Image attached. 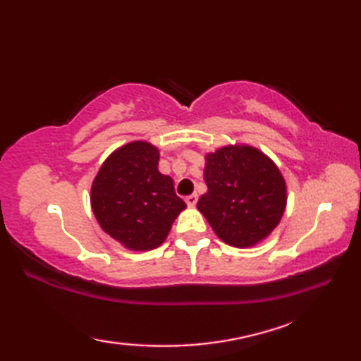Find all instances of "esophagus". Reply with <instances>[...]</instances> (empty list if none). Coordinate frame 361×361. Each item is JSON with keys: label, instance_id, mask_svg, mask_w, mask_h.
Listing matches in <instances>:
<instances>
[{"label": "esophagus", "instance_id": "obj_1", "mask_svg": "<svg viewBox=\"0 0 361 361\" xmlns=\"http://www.w3.org/2000/svg\"><path fill=\"white\" fill-rule=\"evenodd\" d=\"M197 200H198L197 194H190L186 197V203H188V206H190V208H194V206L197 204Z\"/></svg>", "mask_w": 361, "mask_h": 361}]
</instances>
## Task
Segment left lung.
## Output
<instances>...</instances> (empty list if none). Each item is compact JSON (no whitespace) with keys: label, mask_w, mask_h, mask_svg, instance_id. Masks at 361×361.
<instances>
[{"label":"left lung","mask_w":361,"mask_h":361,"mask_svg":"<svg viewBox=\"0 0 361 361\" xmlns=\"http://www.w3.org/2000/svg\"><path fill=\"white\" fill-rule=\"evenodd\" d=\"M208 190L197 208L220 240L251 248L270 235L286 212L287 185L274 161L250 144H228L204 155Z\"/></svg>","instance_id":"8db88e82"}]
</instances>
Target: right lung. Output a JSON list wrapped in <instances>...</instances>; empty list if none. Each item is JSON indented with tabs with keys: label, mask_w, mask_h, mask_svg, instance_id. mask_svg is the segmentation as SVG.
I'll list each match as a JSON object with an SVG mask.
<instances>
[{
	"label": "right lung",
	"mask_w": 361,
	"mask_h": 361,
	"mask_svg": "<svg viewBox=\"0 0 361 361\" xmlns=\"http://www.w3.org/2000/svg\"><path fill=\"white\" fill-rule=\"evenodd\" d=\"M159 150L132 141L111 152L91 185V209L111 239L130 251H150L163 243L186 209L173 180L158 171Z\"/></svg>",
	"instance_id": "obj_1"
}]
</instances>
